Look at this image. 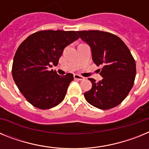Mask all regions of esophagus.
Instances as JSON below:
<instances>
[{
    "label": "esophagus",
    "mask_w": 149,
    "mask_h": 149,
    "mask_svg": "<svg viewBox=\"0 0 149 149\" xmlns=\"http://www.w3.org/2000/svg\"><path fill=\"white\" fill-rule=\"evenodd\" d=\"M74 78L76 79V80H78V81H82V80H84V77L81 75H79V74H74Z\"/></svg>",
    "instance_id": "obj_1"
}]
</instances>
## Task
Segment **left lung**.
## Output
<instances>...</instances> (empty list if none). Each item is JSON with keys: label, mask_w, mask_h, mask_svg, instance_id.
I'll use <instances>...</instances> for the list:
<instances>
[{"label": "left lung", "mask_w": 149, "mask_h": 149, "mask_svg": "<svg viewBox=\"0 0 149 149\" xmlns=\"http://www.w3.org/2000/svg\"><path fill=\"white\" fill-rule=\"evenodd\" d=\"M79 37L90 46L93 60L101 81L89 78L93 87L84 93L88 103L101 110L118 106L127 97L134 85L136 63L131 51L117 36L100 30L77 31Z\"/></svg>", "instance_id": "left-lung-1"}]
</instances>
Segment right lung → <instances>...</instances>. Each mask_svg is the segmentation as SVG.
<instances>
[{
	"label": "right lung",
	"instance_id": "add662e5",
	"mask_svg": "<svg viewBox=\"0 0 149 149\" xmlns=\"http://www.w3.org/2000/svg\"><path fill=\"white\" fill-rule=\"evenodd\" d=\"M78 39L75 31L42 30L29 36L19 45L12 74L18 89L33 106L47 110L63 101L73 74L60 76L48 68L57 65L64 48Z\"/></svg>",
	"mask_w": 149,
	"mask_h": 149
}]
</instances>
